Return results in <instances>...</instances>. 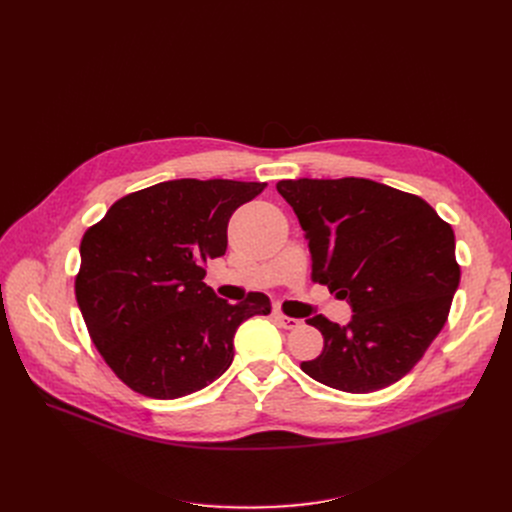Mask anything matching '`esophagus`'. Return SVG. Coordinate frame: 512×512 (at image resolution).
<instances>
[{
    "label": "esophagus",
    "mask_w": 512,
    "mask_h": 512,
    "mask_svg": "<svg viewBox=\"0 0 512 512\" xmlns=\"http://www.w3.org/2000/svg\"><path fill=\"white\" fill-rule=\"evenodd\" d=\"M274 319L278 321V326L284 328V330H297L301 326V319H294V317H288L284 313H274Z\"/></svg>",
    "instance_id": "1"
}]
</instances>
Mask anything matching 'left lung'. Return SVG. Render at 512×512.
Returning a JSON list of instances; mask_svg holds the SVG:
<instances>
[{"label":"left lung","mask_w":512,"mask_h":512,"mask_svg":"<svg viewBox=\"0 0 512 512\" xmlns=\"http://www.w3.org/2000/svg\"><path fill=\"white\" fill-rule=\"evenodd\" d=\"M311 253V278L346 299V326L315 315L324 351L301 369L365 394L398 382L444 328L461 280L454 232L417 195L367 178L280 180Z\"/></svg>","instance_id":"left-lung-1"}]
</instances>
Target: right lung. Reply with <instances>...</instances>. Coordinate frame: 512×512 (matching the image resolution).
I'll return each instance as SVG.
<instances>
[{
  "instance_id": "right-lung-1",
  "label": "right lung",
  "mask_w": 512,
  "mask_h": 512,
  "mask_svg": "<svg viewBox=\"0 0 512 512\" xmlns=\"http://www.w3.org/2000/svg\"><path fill=\"white\" fill-rule=\"evenodd\" d=\"M265 182H159L107 209L80 242L76 303L93 344L134 392L172 400L230 367L242 321L272 311L263 292L230 305L205 282L228 247L232 213Z\"/></svg>"
}]
</instances>
